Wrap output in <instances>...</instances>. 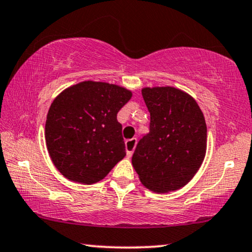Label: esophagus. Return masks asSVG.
Instances as JSON below:
<instances>
[{
	"label": "esophagus",
	"mask_w": 252,
	"mask_h": 252,
	"mask_svg": "<svg viewBox=\"0 0 252 252\" xmlns=\"http://www.w3.org/2000/svg\"><path fill=\"white\" fill-rule=\"evenodd\" d=\"M136 144H137L136 138H130L126 141V155H128V157H131L132 156V152L136 148Z\"/></svg>",
	"instance_id": "obj_1"
}]
</instances>
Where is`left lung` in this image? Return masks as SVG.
I'll use <instances>...</instances> for the list:
<instances>
[{
    "label": "left lung",
    "instance_id": "1",
    "mask_svg": "<svg viewBox=\"0 0 252 252\" xmlns=\"http://www.w3.org/2000/svg\"><path fill=\"white\" fill-rule=\"evenodd\" d=\"M150 131L139 139L132 166L149 189H179L194 177L206 155L207 126L195 100L180 89H142Z\"/></svg>",
    "mask_w": 252,
    "mask_h": 252
}]
</instances>
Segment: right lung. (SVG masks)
I'll return each mask as SVG.
<instances>
[{
    "mask_svg": "<svg viewBox=\"0 0 252 252\" xmlns=\"http://www.w3.org/2000/svg\"><path fill=\"white\" fill-rule=\"evenodd\" d=\"M131 92L106 82L84 81L59 94L46 117L50 157L63 177L91 185L126 157L117 113Z\"/></svg>",
    "mask_w": 252,
    "mask_h": 252,
    "instance_id": "1",
    "label": "right lung"
}]
</instances>
